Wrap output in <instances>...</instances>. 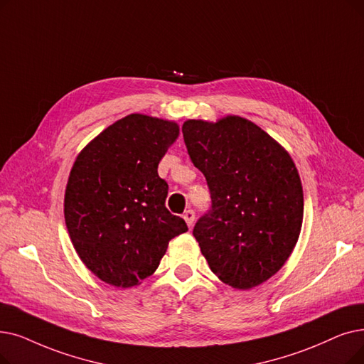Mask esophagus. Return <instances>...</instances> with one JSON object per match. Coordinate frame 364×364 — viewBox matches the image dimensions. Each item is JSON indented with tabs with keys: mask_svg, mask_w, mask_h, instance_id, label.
I'll return each mask as SVG.
<instances>
[{
	"mask_svg": "<svg viewBox=\"0 0 364 364\" xmlns=\"http://www.w3.org/2000/svg\"><path fill=\"white\" fill-rule=\"evenodd\" d=\"M184 220H186V223H187V226L188 228H192L193 226V223H195V211L193 210H187L186 213H184Z\"/></svg>",
	"mask_w": 364,
	"mask_h": 364,
	"instance_id": "34e87169",
	"label": "esophagus"
}]
</instances>
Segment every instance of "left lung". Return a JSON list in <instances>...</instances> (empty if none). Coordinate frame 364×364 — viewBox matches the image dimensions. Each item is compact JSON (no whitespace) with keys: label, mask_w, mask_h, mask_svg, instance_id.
I'll use <instances>...</instances> for the list:
<instances>
[{"label":"left lung","mask_w":364,"mask_h":364,"mask_svg":"<svg viewBox=\"0 0 364 364\" xmlns=\"http://www.w3.org/2000/svg\"><path fill=\"white\" fill-rule=\"evenodd\" d=\"M183 136L211 193V210L193 229L203 257L228 286H260L287 262L302 229L304 191L293 159L240 116L187 120Z\"/></svg>","instance_id":"obj_1"}]
</instances>
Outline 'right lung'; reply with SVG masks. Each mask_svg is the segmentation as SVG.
Segmentation results:
<instances>
[{"label":"right lung","mask_w":364,"mask_h":364,"mask_svg":"<svg viewBox=\"0 0 364 364\" xmlns=\"http://www.w3.org/2000/svg\"><path fill=\"white\" fill-rule=\"evenodd\" d=\"M176 122L129 114L77 156L64 199L78 257L109 286L129 289L153 275L168 244L187 232L165 207L168 183L157 165L178 138Z\"/></svg>","instance_id":"add662e5"}]
</instances>
